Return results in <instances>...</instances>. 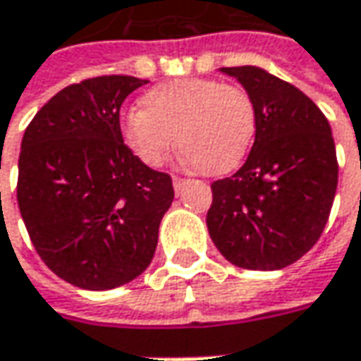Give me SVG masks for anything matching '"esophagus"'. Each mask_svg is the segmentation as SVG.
<instances>
[{"instance_id":"esophagus-1","label":"esophagus","mask_w":361,"mask_h":361,"mask_svg":"<svg viewBox=\"0 0 361 361\" xmlns=\"http://www.w3.org/2000/svg\"><path fill=\"white\" fill-rule=\"evenodd\" d=\"M188 180H185V178H178V176H174L173 178V187L176 192H183V188L187 187Z\"/></svg>"}]
</instances>
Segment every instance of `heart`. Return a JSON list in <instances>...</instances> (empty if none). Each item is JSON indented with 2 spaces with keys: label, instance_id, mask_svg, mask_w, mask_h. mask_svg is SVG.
<instances>
[{
  "label": "heart",
  "instance_id": "heart-1",
  "mask_svg": "<svg viewBox=\"0 0 361 361\" xmlns=\"http://www.w3.org/2000/svg\"><path fill=\"white\" fill-rule=\"evenodd\" d=\"M140 106L126 112L120 130L126 148L150 169L162 166L178 140L188 166L227 174L255 138V102L241 86L178 78L146 92Z\"/></svg>",
  "mask_w": 361,
  "mask_h": 361
}]
</instances>
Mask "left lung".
<instances>
[{"label": "left lung", "mask_w": 361, "mask_h": 361, "mask_svg": "<svg viewBox=\"0 0 361 361\" xmlns=\"http://www.w3.org/2000/svg\"><path fill=\"white\" fill-rule=\"evenodd\" d=\"M257 108L253 148L237 173L215 180L209 235L233 265L283 269L322 237L338 188L329 122L301 90L263 68H221Z\"/></svg>", "instance_id": "obj_1"}]
</instances>
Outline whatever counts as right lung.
I'll return each instance as SVG.
<instances>
[{
  "mask_svg": "<svg viewBox=\"0 0 361 361\" xmlns=\"http://www.w3.org/2000/svg\"><path fill=\"white\" fill-rule=\"evenodd\" d=\"M148 80L100 76L60 90L23 132L18 204L37 255L63 281L104 291L150 265L173 178L122 140L120 106Z\"/></svg>",
  "mask_w": 361,
  "mask_h": 361,
  "instance_id": "right-lung-1",
  "label": "right lung"
}]
</instances>
